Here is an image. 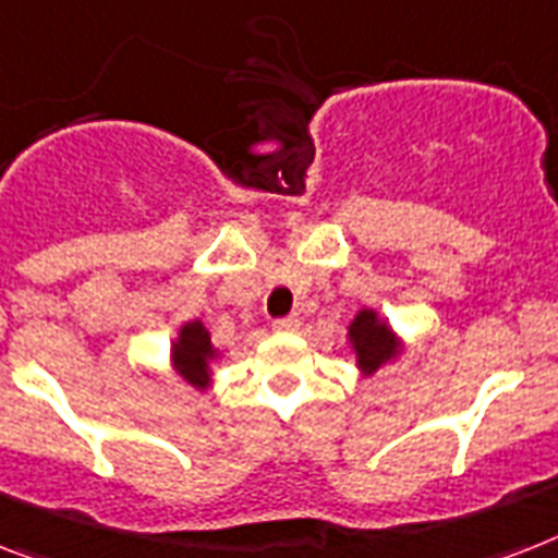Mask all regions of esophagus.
I'll return each mask as SVG.
<instances>
[{"instance_id": "esophagus-1", "label": "esophagus", "mask_w": 558, "mask_h": 558, "mask_svg": "<svg viewBox=\"0 0 558 558\" xmlns=\"http://www.w3.org/2000/svg\"><path fill=\"white\" fill-rule=\"evenodd\" d=\"M298 326H301V318H298V315H287V318L271 320V329H275V332H294Z\"/></svg>"}]
</instances>
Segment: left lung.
<instances>
[{
  "instance_id": "8db88e82",
  "label": "left lung",
  "mask_w": 558,
  "mask_h": 558,
  "mask_svg": "<svg viewBox=\"0 0 558 558\" xmlns=\"http://www.w3.org/2000/svg\"><path fill=\"white\" fill-rule=\"evenodd\" d=\"M350 343L364 375H373L375 369H381L387 361L398 355L396 332L389 329L387 320L378 318L375 310L357 312L355 320L350 324Z\"/></svg>"
}]
</instances>
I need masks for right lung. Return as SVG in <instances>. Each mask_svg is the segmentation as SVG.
I'll use <instances>...</instances> for the list:
<instances>
[{"mask_svg":"<svg viewBox=\"0 0 558 558\" xmlns=\"http://www.w3.org/2000/svg\"><path fill=\"white\" fill-rule=\"evenodd\" d=\"M215 357L217 350L203 320H189V324L180 326V335L171 343V364L183 381L197 389H206L211 381V361Z\"/></svg>","mask_w":558,"mask_h":558,"instance_id":"obj_1","label":"right lung"}]
</instances>
